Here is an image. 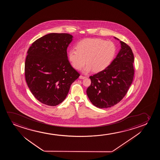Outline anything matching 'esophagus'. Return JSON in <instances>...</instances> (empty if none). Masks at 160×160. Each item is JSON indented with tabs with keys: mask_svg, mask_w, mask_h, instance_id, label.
<instances>
[{
	"mask_svg": "<svg viewBox=\"0 0 160 160\" xmlns=\"http://www.w3.org/2000/svg\"><path fill=\"white\" fill-rule=\"evenodd\" d=\"M79 78L80 79H85V78H86V77H83V76H82V75H80V77H79Z\"/></svg>",
	"mask_w": 160,
	"mask_h": 160,
	"instance_id": "esophagus-1",
	"label": "esophagus"
}]
</instances>
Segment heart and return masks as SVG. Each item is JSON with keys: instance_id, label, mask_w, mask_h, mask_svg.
<instances>
[{"instance_id": "heart-1", "label": "heart", "mask_w": 160, "mask_h": 160, "mask_svg": "<svg viewBox=\"0 0 160 160\" xmlns=\"http://www.w3.org/2000/svg\"><path fill=\"white\" fill-rule=\"evenodd\" d=\"M116 54V47L111 41L99 38L82 40L76 45V50L72 48L68 52V58L72 68L80 70L86 62L88 63L83 72L92 69L100 72L110 66Z\"/></svg>"}]
</instances>
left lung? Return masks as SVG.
Here are the masks:
<instances>
[{
  "mask_svg": "<svg viewBox=\"0 0 160 160\" xmlns=\"http://www.w3.org/2000/svg\"><path fill=\"white\" fill-rule=\"evenodd\" d=\"M120 41V50L105 70L90 77L91 85L86 93L91 102L99 108L116 104L125 97L133 79L134 55L131 48Z\"/></svg>",
  "mask_w": 160,
  "mask_h": 160,
  "instance_id": "left-lung-1",
  "label": "left lung"
}]
</instances>
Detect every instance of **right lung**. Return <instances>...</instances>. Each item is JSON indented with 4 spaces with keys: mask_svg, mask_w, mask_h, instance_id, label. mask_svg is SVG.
I'll list each match as a JSON object with an SVG mask.
<instances>
[{
    "mask_svg": "<svg viewBox=\"0 0 160 160\" xmlns=\"http://www.w3.org/2000/svg\"><path fill=\"white\" fill-rule=\"evenodd\" d=\"M72 38L67 33H50L35 40L28 50L24 67L27 83L33 96L45 105L61 103L80 76L67 56Z\"/></svg>",
    "mask_w": 160,
    "mask_h": 160,
    "instance_id": "1",
    "label": "right lung"
}]
</instances>
